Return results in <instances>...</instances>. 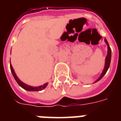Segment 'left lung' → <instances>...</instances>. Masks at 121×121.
<instances>
[{
  "label": "left lung",
  "mask_w": 121,
  "mask_h": 121,
  "mask_svg": "<svg viewBox=\"0 0 121 121\" xmlns=\"http://www.w3.org/2000/svg\"><path fill=\"white\" fill-rule=\"evenodd\" d=\"M104 41H105V42L107 44V46H108V54H107L106 57V60H105V65H104V70L102 71V73L101 75L100 76L99 78L96 80V81L95 82V83L96 82L99 81L100 79L103 77V76L105 75V74L106 73L107 71L108 70V69L109 67V65H110V62H111V57H112V50H111V48L109 47V45L108 44V43L106 39H104Z\"/></svg>",
  "instance_id": "8db88e82"
}]
</instances>
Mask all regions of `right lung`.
I'll list each match as a JSON object with an SVG mask.
<instances>
[{
    "label": "right lung",
    "instance_id": "add662e5",
    "mask_svg": "<svg viewBox=\"0 0 121 121\" xmlns=\"http://www.w3.org/2000/svg\"><path fill=\"white\" fill-rule=\"evenodd\" d=\"M10 69H11V71H12V74H13V76L14 77L15 80H16V82H17V84L19 85L22 88H23L25 90H26V91H41L43 89H44L47 86L48 83H46V84H43L42 86H40L38 87H32L30 86H28L27 84H25V83H23L22 81H21L19 78L17 77V75H16V74L15 73L14 70H13V67L11 65V63H10Z\"/></svg>",
    "mask_w": 121,
    "mask_h": 121
}]
</instances>
